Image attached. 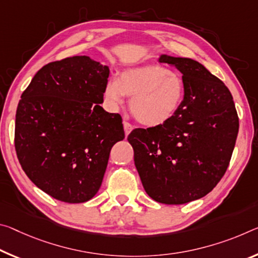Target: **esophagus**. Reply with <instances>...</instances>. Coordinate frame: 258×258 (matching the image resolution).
Wrapping results in <instances>:
<instances>
[{
  "label": "esophagus",
  "mask_w": 258,
  "mask_h": 258,
  "mask_svg": "<svg viewBox=\"0 0 258 258\" xmlns=\"http://www.w3.org/2000/svg\"><path fill=\"white\" fill-rule=\"evenodd\" d=\"M122 125H124V131H125V134L126 136H128V134L132 132V130H133V126L130 124L128 121H124L122 122Z\"/></svg>",
  "instance_id": "obj_1"
}]
</instances>
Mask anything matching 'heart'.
Masks as SVG:
<instances>
[{"mask_svg": "<svg viewBox=\"0 0 258 258\" xmlns=\"http://www.w3.org/2000/svg\"><path fill=\"white\" fill-rule=\"evenodd\" d=\"M185 83L175 71L162 65L149 64L130 68L118 79L111 78L104 88V99L112 108L132 97L130 108L142 125L161 126L172 118L185 97Z\"/></svg>", "mask_w": 258, "mask_h": 258, "instance_id": "1", "label": "heart"}]
</instances>
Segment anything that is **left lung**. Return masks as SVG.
Segmentation results:
<instances>
[{"label": "left lung", "instance_id": "8db88e82", "mask_svg": "<svg viewBox=\"0 0 258 258\" xmlns=\"http://www.w3.org/2000/svg\"><path fill=\"white\" fill-rule=\"evenodd\" d=\"M185 83L177 113L161 126L136 128L127 140L146 193L156 202L183 204L206 196L227 170L239 132L228 88L191 58L161 54Z\"/></svg>", "mask_w": 258, "mask_h": 258}]
</instances>
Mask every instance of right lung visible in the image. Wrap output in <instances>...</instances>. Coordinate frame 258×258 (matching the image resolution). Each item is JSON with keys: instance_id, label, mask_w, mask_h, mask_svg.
<instances>
[{"instance_id": "right-lung-1", "label": "right lung", "mask_w": 258, "mask_h": 258, "mask_svg": "<svg viewBox=\"0 0 258 258\" xmlns=\"http://www.w3.org/2000/svg\"><path fill=\"white\" fill-rule=\"evenodd\" d=\"M109 67L89 56L44 65L22 94L15 147L24 172L58 201L83 203L99 191L121 117L101 107Z\"/></svg>"}]
</instances>
